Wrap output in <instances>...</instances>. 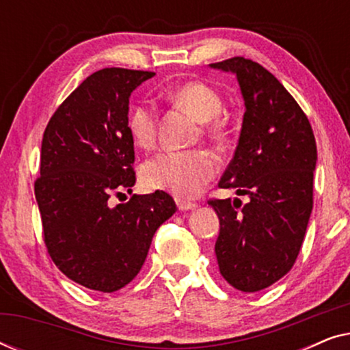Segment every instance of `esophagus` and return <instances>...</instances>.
<instances>
[{"label": "esophagus", "mask_w": 350, "mask_h": 350, "mask_svg": "<svg viewBox=\"0 0 350 350\" xmlns=\"http://www.w3.org/2000/svg\"><path fill=\"white\" fill-rule=\"evenodd\" d=\"M176 205H178V208L183 212V210H193L198 207V204L196 202H189V200H185V199H176Z\"/></svg>", "instance_id": "obj_1"}]
</instances>
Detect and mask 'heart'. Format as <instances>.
Listing matches in <instances>:
<instances>
[{"label": "heart", "instance_id": "1", "mask_svg": "<svg viewBox=\"0 0 350 350\" xmlns=\"http://www.w3.org/2000/svg\"><path fill=\"white\" fill-rule=\"evenodd\" d=\"M167 100L188 108L202 122L205 137L213 142H223L226 124L219 114L223 98L212 85L202 81H189L165 94ZM127 129L133 142L142 148H150L156 142L157 114L150 102L133 105L127 116ZM218 172V162L205 150L161 151L150 157L142 169V180L148 188L170 191L180 198L199 194Z\"/></svg>", "mask_w": 350, "mask_h": 350}]
</instances>
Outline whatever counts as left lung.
Wrapping results in <instances>:
<instances>
[{"label": "left lung", "mask_w": 350, "mask_h": 350, "mask_svg": "<svg viewBox=\"0 0 350 350\" xmlns=\"http://www.w3.org/2000/svg\"><path fill=\"white\" fill-rule=\"evenodd\" d=\"M210 68L236 76L245 105L236 152L218 186L248 198L241 210L231 199L208 200L219 218L215 253L228 284L255 293L295 265L312 212L317 145L303 109L260 64L234 57Z\"/></svg>", "instance_id": "obj_1"}]
</instances>
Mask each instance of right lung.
Masks as SVG:
<instances>
[{
    "label": "right lung",
    "instance_id": "1",
    "mask_svg": "<svg viewBox=\"0 0 350 350\" xmlns=\"http://www.w3.org/2000/svg\"><path fill=\"white\" fill-rule=\"evenodd\" d=\"M152 76L95 71L60 105L42 135L35 196L44 242L55 266L85 288L113 293L135 279L157 228L176 210L164 191L109 202L135 185L129 98Z\"/></svg>",
    "mask_w": 350,
    "mask_h": 350
}]
</instances>
